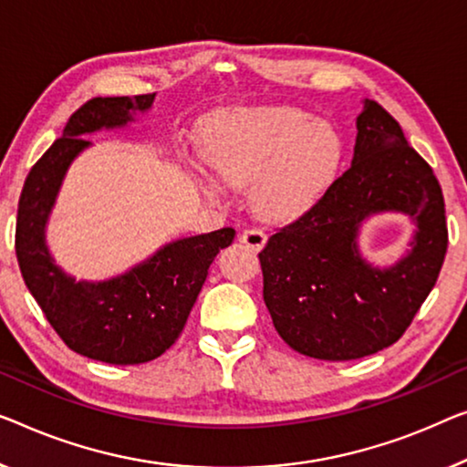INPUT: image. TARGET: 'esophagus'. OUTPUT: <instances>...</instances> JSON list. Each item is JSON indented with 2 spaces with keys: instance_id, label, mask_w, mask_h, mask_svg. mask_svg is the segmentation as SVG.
<instances>
[{
  "instance_id": "obj_1",
  "label": "esophagus",
  "mask_w": 467,
  "mask_h": 467,
  "mask_svg": "<svg viewBox=\"0 0 467 467\" xmlns=\"http://www.w3.org/2000/svg\"><path fill=\"white\" fill-rule=\"evenodd\" d=\"M239 241L249 249H254V252H260V249L266 245V234L262 231H255V228H247V231L241 233Z\"/></svg>"
}]
</instances>
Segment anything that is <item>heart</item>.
Returning a JSON list of instances; mask_svg holds the SVG:
<instances>
[{"instance_id":"obj_1","label":"heart","mask_w":467,"mask_h":467,"mask_svg":"<svg viewBox=\"0 0 467 467\" xmlns=\"http://www.w3.org/2000/svg\"><path fill=\"white\" fill-rule=\"evenodd\" d=\"M203 150L212 194L252 184L264 218L291 220L325 199L342 176L346 142L327 121L297 109H243L207 121Z\"/></svg>"}]
</instances>
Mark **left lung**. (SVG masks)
Masks as SVG:
<instances>
[{"label":"left lung","mask_w":467,"mask_h":467,"mask_svg":"<svg viewBox=\"0 0 467 467\" xmlns=\"http://www.w3.org/2000/svg\"><path fill=\"white\" fill-rule=\"evenodd\" d=\"M379 213H402L416 224L408 254L388 267L367 261L358 245L359 228ZM447 243L432 167L407 144L399 121L365 99L350 170L260 252L275 329L296 352L321 360L384 350L426 302Z\"/></svg>","instance_id":"obj_1"}]
</instances>
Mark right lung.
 Segmentation results:
<instances>
[{
  "label": "right lung",
  "instance_id": "right-lung-1",
  "mask_svg": "<svg viewBox=\"0 0 467 467\" xmlns=\"http://www.w3.org/2000/svg\"><path fill=\"white\" fill-rule=\"evenodd\" d=\"M152 102L155 94L88 100L33 165L18 201L16 257L25 285L62 342L109 365L161 357L184 329L213 257L234 239L233 228H220L170 241L104 281H78L54 262L46 226L68 167L92 146L86 136L128 128L136 115L149 113Z\"/></svg>",
  "mask_w": 467,
  "mask_h": 467
}]
</instances>
